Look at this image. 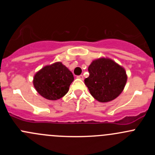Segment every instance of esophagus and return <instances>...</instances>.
<instances>
[{"instance_id": "34e87169", "label": "esophagus", "mask_w": 155, "mask_h": 155, "mask_svg": "<svg viewBox=\"0 0 155 155\" xmlns=\"http://www.w3.org/2000/svg\"><path fill=\"white\" fill-rule=\"evenodd\" d=\"M77 78H78V79H82V80H83V79H84V76H82V75H79V76H77Z\"/></svg>"}]
</instances>
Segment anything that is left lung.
<instances>
[{
  "instance_id": "left-lung-1",
  "label": "left lung",
  "mask_w": 155,
  "mask_h": 155,
  "mask_svg": "<svg viewBox=\"0 0 155 155\" xmlns=\"http://www.w3.org/2000/svg\"><path fill=\"white\" fill-rule=\"evenodd\" d=\"M85 85L95 100L107 103L118 97L127 80L125 69L109 58L95 59L88 67Z\"/></svg>"
}]
</instances>
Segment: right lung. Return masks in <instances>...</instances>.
I'll use <instances>...</instances> for the list:
<instances>
[{
	"mask_svg": "<svg viewBox=\"0 0 155 155\" xmlns=\"http://www.w3.org/2000/svg\"><path fill=\"white\" fill-rule=\"evenodd\" d=\"M74 77L61 62L46 65L35 73L33 84L36 91L44 98L56 101L68 92Z\"/></svg>",
	"mask_w": 155,
	"mask_h": 155,
	"instance_id": "obj_1",
	"label": "right lung"
}]
</instances>
